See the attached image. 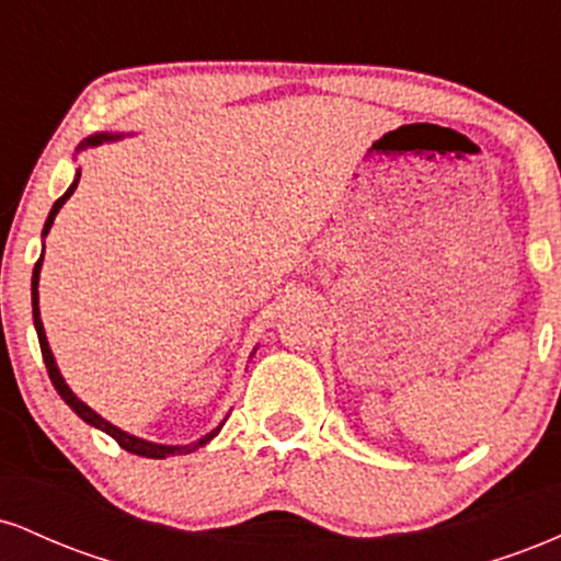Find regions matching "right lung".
Segmentation results:
<instances>
[{"label":"right lung","mask_w":561,"mask_h":561,"mask_svg":"<svg viewBox=\"0 0 561 561\" xmlns=\"http://www.w3.org/2000/svg\"><path fill=\"white\" fill-rule=\"evenodd\" d=\"M111 139H121V134H94V137H87V139L81 141V145H79V150H87V147H96V145H102V141H111ZM79 176H81V173H76L73 184L68 186V192H66V195H62V197L57 199V203L53 205V210H49V216H47V224H44V231H42V237H47V234H49V229H53V224H55V216L60 214V208H62V205H66V199H68L70 195H73V190H76V186H79ZM42 261H44V250H42V259H38V261H36V266H34V276H31V306H34V327H36V334H38V345H42V356H44V364H47V375H49V379H53L55 390L60 392V398H62V401H66V403L70 405V409H73L76 414L81 416L83 422H87V424H92V427L102 430V433H107V435H111L113 440L118 443L121 448L128 450V454L147 456V459H165V456L192 454V450L203 448L205 443H208V440H214V437L218 435V430L224 427V422L218 424V427L214 430V433L203 435V437H199V440H195V443H186V446H160V443L141 440V437H134V435H128V433H124V430H121V427H115V424H111V422H107V420H102V416L96 414V411H92V409H89L87 403L79 401V398L73 396V390L68 388V385H66V379H62V375H60V369H57V364H55V356H53V351H49V343H47V334H44L42 317H38V272H42Z\"/></svg>","instance_id":"obj_1"}]
</instances>
